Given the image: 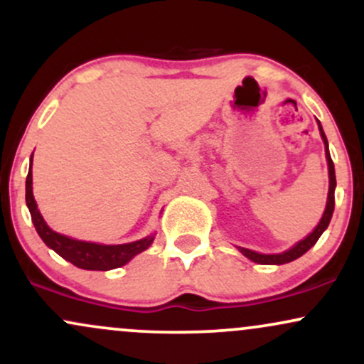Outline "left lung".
<instances>
[{
	"label": "left lung",
	"instance_id": "left-lung-1",
	"mask_svg": "<svg viewBox=\"0 0 364 364\" xmlns=\"http://www.w3.org/2000/svg\"><path fill=\"white\" fill-rule=\"evenodd\" d=\"M318 127H320V123H318ZM320 133H321V139H323V144H325V154H327L328 176H330L328 198H327V207H325L323 217H321V220L318 223V225H316L315 231H313L310 236L304 237L303 241H299L298 245H294L291 250H287V252H284V253H279V255H262V253L252 252V250L240 248V252L243 253L245 257H248L250 260H253V262H257V263H262V265H282V263H289L292 260H296V258L301 257V255L306 253L308 250H310L311 246L315 245L316 241H318V237L321 236V232H323L325 229L328 228L330 219H332V214H333V205H336V198H333V190H336V169H333L332 157H330V152H328L327 136H325V133H323V129H321V127H320Z\"/></svg>",
	"mask_w": 364,
	"mask_h": 364
}]
</instances>
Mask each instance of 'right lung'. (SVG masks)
I'll return each mask as SVG.
<instances>
[{"label":"right lung","mask_w":364,"mask_h":364,"mask_svg":"<svg viewBox=\"0 0 364 364\" xmlns=\"http://www.w3.org/2000/svg\"><path fill=\"white\" fill-rule=\"evenodd\" d=\"M25 200H27V207L31 210L32 223L36 225L37 235L43 237V241L49 248H53L60 257L73 263L78 269L85 270H111L118 269L124 263L132 260L135 255H139L147 250L150 243L154 241V236L144 237L140 241H133L128 245H97V243H87V241H77L72 237H66L58 235L53 229L48 228L44 223L43 215L37 210V203L32 195V159H31V171L27 174V181H25Z\"/></svg>","instance_id":"obj_1"}]
</instances>
